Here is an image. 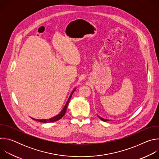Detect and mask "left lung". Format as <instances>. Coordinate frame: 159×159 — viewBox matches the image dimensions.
Masks as SVG:
<instances>
[{"instance_id":"8db88e82","label":"left lung","mask_w":159,"mask_h":159,"mask_svg":"<svg viewBox=\"0 0 159 159\" xmlns=\"http://www.w3.org/2000/svg\"><path fill=\"white\" fill-rule=\"evenodd\" d=\"M99 118L102 120V121H105V122H106V121H109V120H106V119H104V118H101V117H100V116H99Z\"/></svg>"}]
</instances>
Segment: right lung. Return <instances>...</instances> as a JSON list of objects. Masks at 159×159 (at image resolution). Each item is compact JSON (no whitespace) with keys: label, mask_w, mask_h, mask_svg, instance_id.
<instances>
[{"label":"right lung","mask_w":159,"mask_h":159,"mask_svg":"<svg viewBox=\"0 0 159 159\" xmlns=\"http://www.w3.org/2000/svg\"><path fill=\"white\" fill-rule=\"evenodd\" d=\"M75 89L72 92V93H71V94H70V97H69V99H68V101H67V102H66L65 106H64V107H63V109L61 110V111L60 112V114H58V115L54 116L53 118H50V119H48V120H37V119H34V118H32V119L34 120L38 121H39V122H41V123H44L55 122V121H57L60 120V119L65 115V114L66 111V108H67V106H68V104H69V101H70V98H71V97H72V96L74 92L75 91Z\"/></svg>","instance_id":"1"}]
</instances>
